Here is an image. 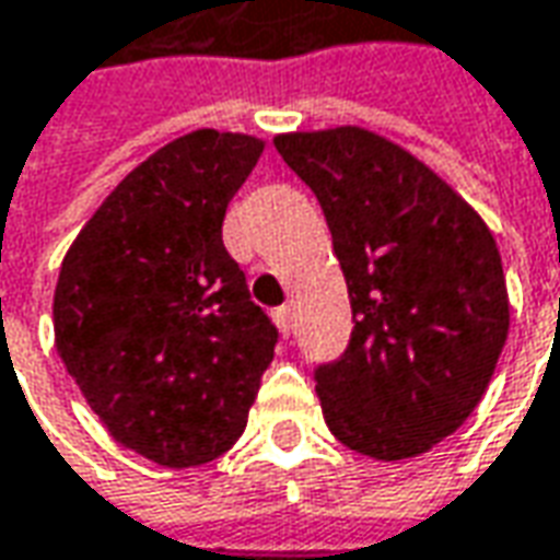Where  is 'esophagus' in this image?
I'll return each mask as SVG.
<instances>
[{
	"label": "esophagus",
	"instance_id": "34e87169",
	"mask_svg": "<svg viewBox=\"0 0 560 560\" xmlns=\"http://www.w3.org/2000/svg\"><path fill=\"white\" fill-rule=\"evenodd\" d=\"M272 316H276V325H279L281 335L288 338V335H291V325H294V310H291V303L279 306V310H276Z\"/></svg>",
	"mask_w": 560,
	"mask_h": 560
}]
</instances>
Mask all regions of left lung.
<instances>
[{
	"mask_svg": "<svg viewBox=\"0 0 560 560\" xmlns=\"http://www.w3.org/2000/svg\"><path fill=\"white\" fill-rule=\"evenodd\" d=\"M331 229L353 335L316 365L325 424L381 462L462 428L509 338V291L487 222L434 170L359 126L276 139Z\"/></svg>",
	"mask_w": 560,
	"mask_h": 560,
	"instance_id": "8db88e82",
	"label": "left lung"
}]
</instances>
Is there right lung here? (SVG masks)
I'll use <instances>...</instances> for the list:
<instances>
[{
  "label": "right lung",
  "instance_id": "right-lung-1",
  "mask_svg": "<svg viewBox=\"0 0 560 560\" xmlns=\"http://www.w3.org/2000/svg\"><path fill=\"white\" fill-rule=\"evenodd\" d=\"M260 139L198 129L117 185L55 288V347L117 443L166 468L222 455L247 424L279 328L222 244Z\"/></svg>",
  "mask_w": 560,
  "mask_h": 560
}]
</instances>
